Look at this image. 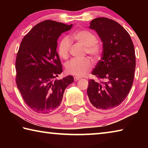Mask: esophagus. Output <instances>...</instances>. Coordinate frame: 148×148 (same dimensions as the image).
Wrapping results in <instances>:
<instances>
[{"label": "esophagus", "instance_id": "34e87169", "mask_svg": "<svg viewBox=\"0 0 148 148\" xmlns=\"http://www.w3.org/2000/svg\"><path fill=\"white\" fill-rule=\"evenodd\" d=\"M81 78H80L79 77H78V76H75L74 77V81L75 82H77V81H78L79 79H80Z\"/></svg>", "mask_w": 148, "mask_h": 148}]
</instances>
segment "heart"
Wrapping results in <instances>:
<instances>
[{
  "label": "heart",
  "instance_id": "b5f03b06",
  "mask_svg": "<svg viewBox=\"0 0 148 148\" xmlns=\"http://www.w3.org/2000/svg\"><path fill=\"white\" fill-rule=\"evenodd\" d=\"M73 38L86 47V51L92 58L98 59L102 53V47L97 42V37L91 32L83 30L75 32ZM71 42L68 37L62 38L58 46V53L61 58L66 59L69 56ZM92 62L88 58L72 59L65 64L67 73L76 76H82L92 67Z\"/></svg>",
  "mask_w": 148,
  "mask_h": 148
}]
</instances>
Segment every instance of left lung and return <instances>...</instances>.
I'll use <instances>...</instances> for the list:
<instances>
[{"label":"left lung","mask_w":148,"mask_h":148,"mask_svg":"<svg viewBox=\"0 0 148 148\" xmlns=\"http://www.w3.org/2000/svg\"><path fill=\"white\" fill-rule=\"evenodd\" d=\"M89 29L97 32L103 50L101 60L91 73L99 80H89L87 95L97 109H113L125 99L133 83L134 45L128 32L112 19L97 17L91 21Z\"/></svg>","instance_id":"obj_1"}]
</instances>
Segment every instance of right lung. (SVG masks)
<instances>
[{"instance_id": "obj_1", "label": "right lung", "mask_w": 148, "mask_h": 148, "mask_svg": "<svg viewBox=\"0 0 148 148\" xmlns=\"http://www.w3.org/2000/svg\"><path fill=\"white\" fill-rule=\"evenodd\" d=\"M72 27L46 20L36 25L20 44L16 61L17 86L26 104L37 113L56 110L65 89L73 83L72 76L55 80L62 72L57 40Z\"/></svg>"}]
</instances>
